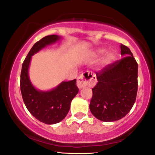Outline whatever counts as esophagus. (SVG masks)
I'll list each match as a JSON object with an SVG mask.
<instances>
[{"mask_svg":"<svg viewBox=\"0 0 155 155\" xmlns=\"http://www.w3.org/2000/svg\"><path fill=\"white\" fill-rule=\"evenodd\" d=\"M96 83V75L92 71H86L77 78V86L80 89L86 86L94 87Z\"/></svg>","mask_w":155,"mask_h":155,"instance_id":"obj_1","label":"esophagus"}]
</instances>
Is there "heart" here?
I'll return each mask as SVG.
<instances>
[{
    "instance_id": "obj_1",
    "label": "heart",
    "mask_w": 155,
    "mask_h": 155,
    "mask_svg": "<svg viewBox=\"0 0 155 155\" xmlns=\"http://www.w3.org/2000/svg\"><path fill=\"white\" fill-rule=\"evenodd\" d=\"M106 48L100 47V48L95 49L91 53V55L94 57H98L106 53ZM106 53L104 57V59H103V62H104V64H110L113 62L116 59L117 54L114 51H108Z\"/></svg>"
}]
</instances>
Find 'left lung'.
Wrapping results in <instances>:
<instances>
[{
    "instance_id": "8db88e82",
    "label": "left lung",
    "mask_w": 155,
    "mask_h": 155,
    "mask_svg": "<svg viewBox=\"0 0 155 155\" xmlns=\"http://www.w3.org/2000/svg\"><path fill=\"white\" fill-rule=\"evenodd\" d=\"M123 58L96 72L89 108L97 119L113 122L123 118L135 102L138 65L128 47L120 45Z\"/></svg>"
}]
</instances>
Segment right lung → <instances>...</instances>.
Returning <instances> with one entry per match:
<instances>
[{
  "mask_svg": "<svg viewBox=\"0 0 155 155\" xmlns=\"http://www.w3.org/2000/svg\"><path fill=\"white\" fill-rule=\"evenodd\" d=\"M61 37L52 35L37 42L29 51L22 66L20 74V91L24 104L31 114L47 125L61 122L69 113L71 102L79 92L76 79L62 81L49 91H41L31 82L29 76L32 57L47 45L59 42Z\"/></svg>",
  "mask_w": 155,
  "mask_h": 155,
  "instance_id": "1",
  "label": "right lung"
}]
</instances>
